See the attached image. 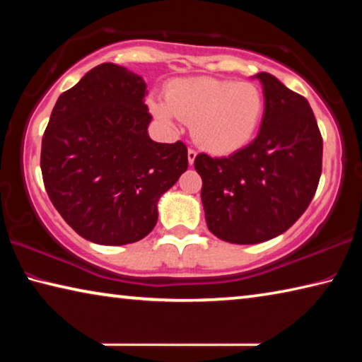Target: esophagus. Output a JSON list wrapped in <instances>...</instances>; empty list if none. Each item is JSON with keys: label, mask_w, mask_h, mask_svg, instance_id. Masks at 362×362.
Instances as JSON below:
<instances>
[{"label": "esophagus", "mask_w": 362, "mask_h": 362, "mask_svg": "<svg viewBox=\"0 0 362 362\" xmlns=\"http://www.w3.org/2000/svg\"><path fill=\"white\" fill-rule=\"evenodd\" d=\"M196 155H198V153H196V150H193V148H188V163H189V164H193Z\"/></svg>", "instance_id": "esophagus-1"}]
</instances>
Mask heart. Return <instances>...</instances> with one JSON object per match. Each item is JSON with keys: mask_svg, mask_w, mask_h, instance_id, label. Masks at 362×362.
Here are the masks:
<instances>
[{"mask_svg": "<svg viewBox=\"0 0 362 362\" xmlns=\"http://www.w3.org/2000/svg\"><path fill=\"white\" fill-rule=\"evenodd\" d=\"M265 110L262 90L254 83L211 76L183 78L169 83L166 103H153L159 119L193 122V139L216 155L241 150L259 129Z\"/></svg>", "mask_w": 362, "mask_h": 362, "instance_id": "1", "label": "heart"}]
</instances>
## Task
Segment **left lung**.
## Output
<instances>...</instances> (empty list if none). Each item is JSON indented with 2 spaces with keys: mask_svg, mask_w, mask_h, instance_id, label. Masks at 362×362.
I'll return each mask as SVG.
<instances>
[{
  "mask_svg": "<svg viewBox=\"0 0 362 362\" xmlns=\"http://www.w3.org/2000/svg\"><path fill=\"white\" fill-rule=\"evenodd\" d=\"M255 78L265 95L257 137L226 158H194L207 228L233 244H259L289 230L322 170V137L308 100L267 71Z\"/></svg>",
  "mask_w": 362,
  "mask_h": 362,
  "instance_id": "obj_1",
  "label": "left lung"
}]
</instances>
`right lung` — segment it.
<instances>
[{"mask_svg": "<svg viewBox=\"0 0 362 362\" xmlns=\"http://www.w3.org/2000/svg\"><path fill=\"white\" fill-rule=\"evenodd\" d=\"M146 84L115 64L89 70L52 108L41 144L49 199L84 240L140 241L155 228L156 203L188 168L187 145L153 142Z\"/></svg>", "mask_w": 362, "mask_h": 362, "instance_id": "right-lung-1", "label": "right lung"}]
</instances>
